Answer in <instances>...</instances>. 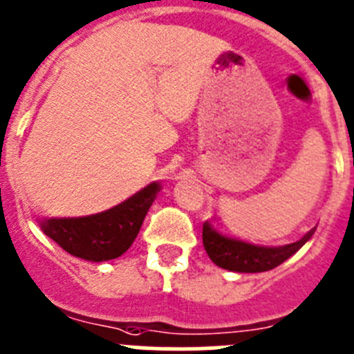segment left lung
<instances>
[{
	"mask_svg": "<svg viewBox=\"0 0 354 354\" xmlns=\"http://www.w3.org/2000/svg\"><path fill=\"white\" fill-rule=\"evenodd\" d=\"M314 230H310L304 239L286 245H263L244 241L239 236L228 235L214 221L203 223V248L217 267L233 272H267L286 261L291 254L302 248Z\"/></svg>",
	"mask_w": 354,
	"mask_h": 354,
	"instance_id": "obj_1",
	"label": "left lung"
}]
</instances>
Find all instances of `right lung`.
I'll return each instance as SVG.
<instances>
[{
    "mask_svg": "<svg viewBox=\"0 0 354 354\" xmlns=\"http://www.w3.org/2000/svg\"><path fill=\"white\" fill-rule=\"evenodd\" d=\"M160 189V184L152 183L113 209L86 217L45 219L40 223L41 230L77 258L89 261L119 258L137 239L145 214Z\"/></svg>",
    "mask_w": 354,
    "mask_h": 354,
    "instance_id": "1",
    "label": "right lung"
}]
</instances>
